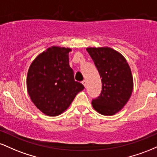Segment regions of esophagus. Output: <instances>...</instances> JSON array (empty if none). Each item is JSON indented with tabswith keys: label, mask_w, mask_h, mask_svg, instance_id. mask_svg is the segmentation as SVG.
Instances as JSON below:
<instances>
[{
	"label": "esophagus",
	"mask_w": 157,
	"mask_h": 157,
	"mask_svg": "<svg viewBox=\"0 0 157 157\" xmlns=\"http://www.w3.org/2000/svg\"><path fill=\"white\" fill-rule=\"evenodd\" d=\"M82 85H83V86H85V87H86V84H87V82H86V80H84L82 81Z\"/></svg>",
	"instance_id": "34e87169"
}]
</instances>
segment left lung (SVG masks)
Instances as JSON below:
<instances>
[{"label": "left lung", "mask_w": 157, "mask_h": 157, "mask_svg": "<svg viewBox=\"0 0 157 157\" xmlns=\"http://www.w3.org/2000/svg\"><path fill=\"white\" fill-rule=\"evenodd\" d=\"M86 50L102 78L101 94L91 104L98 113L111 116L121 111L131 96L134 80L130 66L120 52L110 47Z\"/></svg>", "instance_id": "8db88e82"}]
</instances>
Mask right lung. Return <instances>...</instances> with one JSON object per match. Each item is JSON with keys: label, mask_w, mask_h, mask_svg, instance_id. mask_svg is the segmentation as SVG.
Segmentation results:
<instances>
[{"label": "right lung", "mask_w": 157, "mask_h": 157, "mask_svg": "<svg viewBox=\"0 0 157 157\" xmlns=\"http://www.w3.org/2000/svg\"><path fill=\"white\" fill-rule=\"evenodd\" d=\"M69 48L52 46L32 61L26 78L31 100L47 116L55 117L69 107L83 85L75 80L69 66Z\"/></svg>", "instance_id": "right-lung-1"}]
</instances>
